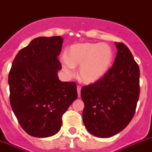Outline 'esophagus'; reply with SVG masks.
I'll use <instances>...</instances> for the list:
<instances>
[{"label": "esophagus", "instance_id": "esophagus-1", "mask_svg": "<svg viewBox=\"0 0 152 152\" xmlns=\"http://www.w3.org/2000/svg\"><path fill=\"white\" fill-rule=\"evenodd\" d=\"M81 86L77 85V95H78L79 98L81 97Z\"/></svg>", "mask_w": 152, "mask_h": 152}]
</instances>
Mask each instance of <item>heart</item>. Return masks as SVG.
<instances>
[{
	"instance_id": "heart-1",
	"label": "heart",
	"mask_w": 152,
	"mask_h": 152,
	"mask_svg": "<svg viewBox=\"0 0 152 152\" xmlns=\"http://www.w3.org/2000/svg\"><path fill=\"white\" fill-rule=\"evenodd\" d=\"M113 61V51L106 43L82 42L74 44L68 49L67 56L61 59L65 75L72 77L75 67H79V77L86 84L99 81L107 73Z\"/></svg>"
}]
</instances>
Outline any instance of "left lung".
<instances>
[{"instance_id": "left-lung-1", "label": "left lung", "mask_w": 152, "mask_h": 152, "mask_svg": "<svg viewBox=\"0 0 152 152\" xmlns=\"http://www.w3.org/2000/svg\"><path fill=\"white\" fill-rule=\"evenodd\" d=\"M113 67L96 83L84 86L83 123L98 137H110L124 130L135 113L140 93V70L128 47L115 42Z\"/></svg>"}]
</instances>
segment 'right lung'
<instances>
[{
    "label": "right lung",
    "instance_id": "1",
    "mask_svg": "<svg viewBox=\"0 0 152 152\" xmlns=\"http://www.w3.org/2000/svg\"><path fill=\"white\" fill-rule=\"evenodd\" d=\"M61 36L38 37L22 49L8 75L10 103L20 125L36 137L56 134L62 116L77 98L75 82L59 80Z\"/></svg>",
    "mask_w": 152,
    "mask_h": 152
}]
</instances>
